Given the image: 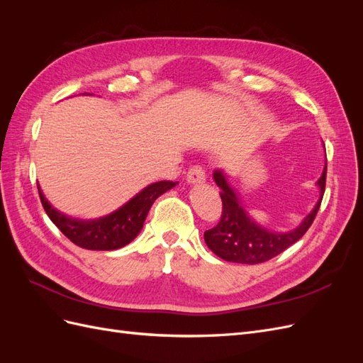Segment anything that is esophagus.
<instances>
[{
  "label": "esophagus",
  "mask_w": 363,
  "mask_h": 363,
  "mask_svg": "<svg viewBox=\"0 0 363 363\" xmlns=\"http://www.w3.org/2000/svg\"><path fill=\"white\" fill-rule=\"evenodd\" d=\"M186 182L189 184H203L206 182V172L201 167H192L186 175Z\"/></svg>",
  "instance_id": "obj_1"
}]
</instances>
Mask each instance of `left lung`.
Segmentation results:
<instances>
[{
	"label": "left lung",
	"instance_id": "left-lung-1",
	"mask_svg": "<svg viewBox=\"0 0 363 363\" xmlns=\"http://www.w3.org/2000/svg\"><path fill=\"white\" fill-rule=\"evenodd\" d=\"M325 174L327 163L324 164L321 177L315 183L320 191V196H318L312 211L303 218V221L286 232H274V230L260 225L245 211L238 191L232 188L224 169H215L213 180L221 189L223 215L216 227L204 232L206 245L223 260L247 263V265H256V263L279 256L280 252L301 239L312 225L324 195Z\"/></svg>",
	"mask_w": 363,
	"mask_h": 363
}]
</instances>
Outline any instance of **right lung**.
Returning a JSON list of instances; mask_svg holds the SVG:
<instances>
[{"mask_svg":"<svg viewBox=\"0 0 363 363\" xmlns=\"http://www.w3.org/2000/svg\"><path fill=\"white\" fill-rule=\"evenodd\" d=\"M175 184L177 183L167 180L151 183L112 213L95 219L68 216L52 207L39 184L38 189L42 206L51 221L75 245L84 250L111 251L125 247L140 233L152 203Z\"/></svg>","mask_w":363,"mask_h":363,"instance_id":"add662e5","label":"right lung"}]
</instances>
